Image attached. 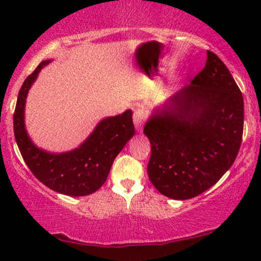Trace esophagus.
<instances>
[{
	"instance_id": "1",
	"label": "esophagus",
	"mask_w": 261,
	"mask_h": 261,
	"mask_svg": "<svg viewBox=\"0 0 261 261\" xmlns=\"http://www.w3.org/2000/svg\"><path fill=\"white\" fill-rule=\"evenodd\" d=\"M133 121H134V126L137 128L138 130L141 132V128H142V124L145 122V113L142 109H137L134 112V115H133Z\"/></svg>"
}]
</instances>
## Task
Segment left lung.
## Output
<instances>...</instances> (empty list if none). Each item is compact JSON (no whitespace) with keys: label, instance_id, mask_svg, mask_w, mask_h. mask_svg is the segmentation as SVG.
Listing matches in <instances>:
<instances>
[{"label":"left lung","instance_id":"obj_1","mask_svg":"<svg viewBox=\"0 0 261 261\" xmlns=\"http://www.w3.org/2000/svg\"><path fill=\"white\" fill-rule=\"evenodd\" d=\"M244 98L215 53L192 82L152 109L144 134L151 144L147 166L156 190L189 199L208 190L230 169L242 140Z\"/></svg>","mask_w":261,"mask_h":261}]
</instances>
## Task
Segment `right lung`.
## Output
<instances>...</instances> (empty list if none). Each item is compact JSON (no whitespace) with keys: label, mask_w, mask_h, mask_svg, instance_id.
<instances>
[{"label":"right lung","mask_w":261,"mask_h":261,"mask_svg":"<svg viewBox=\"0 0 261 261\" xmlns=\"http://www.w3.org/2000/svg\"><path fill=\"white\" fill-rule=\"evenodd\" d=\"M52 62L44 60L23 82L14 113V135L21 155L35 177L59 194L80 197L94 194L105 184L114 160L134 137L133 112L102 119L90 135L67 152L55 153L38 147L27 133L24 108L28 91L41 69Z\"/></svg>","instance_id":"add662e5"}]
</instances>
